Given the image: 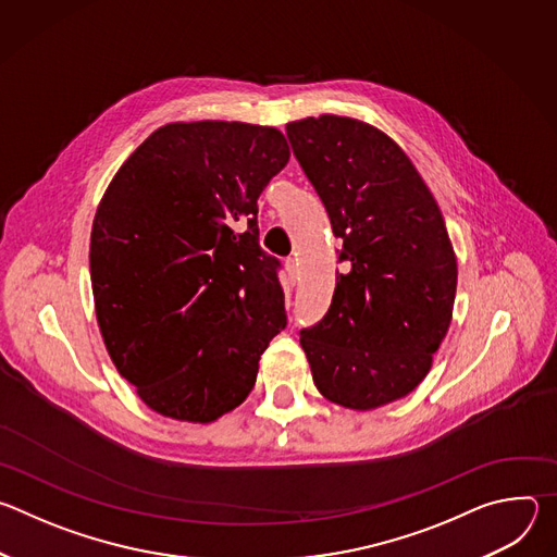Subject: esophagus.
<instances>
[{"instance_id":"34e87169","label":"esophagus","mask_w":557,"mask_h":557,"mask_svg":"<svg viewBox=\"0 0 557 557\" xmlns=\"http://www.w3.org/2000/svg\"><path fill=\"white\" fill-rule=\"evenodd\" d=\"M286 273H288V280L295 284V282H297V275H299L297 260H293V258H288V260H286Z\"/></svg>"}]
</instances>
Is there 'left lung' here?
Instances as JSON below:
<instances>
[{
  "mask_svg": "<svg viewBox=\"0 0 557 557\" xmlns=\"http://www.w3.org/2000/svg\"><path fill=\"white\" fill-rule=\"evenodd\" d=\"M293 153L344 240L333 304L301 331L324 399L374 410L430 372L456 297L443 213L408 153L379 127L322 114L286 123Z\"/></svg>",
  "mask_w": 557,
  "mask_h": 557,
  "instance_id": "1",
  "label": "left lung"
}]
</instances>
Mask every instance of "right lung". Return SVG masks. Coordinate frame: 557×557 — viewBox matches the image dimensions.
<instances>
[{
  "mask_svg": "<svg viewBox=\"0 0 557 557\" xmlns=\"http://www.w3.org/2000/svg\"><path fill=\"white\" fill-rule=\"evenodd\" d=\"M288 158L277 127L168 123L108 185L90 235L97 322L149 410L213 423L253 389L286 326L258 198Z\"/></svg>",
  "mask_w": 557,
  "mask_h": 557,
  "instance_id": "obj_1",
  "label": "right lung"
}]
</instances>
